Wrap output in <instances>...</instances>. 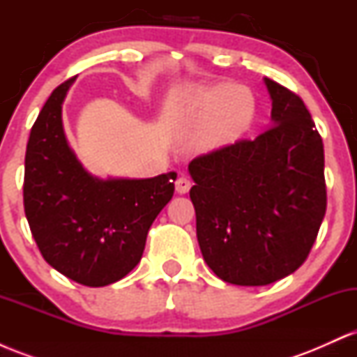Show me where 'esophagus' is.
Wrapping results in <instances>:
<instances>
[{"label":"esophagus","mask_w":357,"mask_h":357,"mask_svg":"<svg viewBox=\"0 0 357 357\" xmlns=\"http://www.w3.org/2000/svg\"><path fill=\"white\" fill-rule=\"evenodd\" d=\"M192 181L188 176H179L178 179H176V191L179 192V195H184V192L190 191Z\"/></svg>","instance_id":"1"}]
</instances>
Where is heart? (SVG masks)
Segmentation results:
<instances>
[{"mask_svg":"<svg viewBox=\"0 0 357 357\" xmlns=\"http://www.w3.org/2000/svg\"><path fill=\"white\" fill-rule=\"evenodd\" d=\"M183 104L192 116H208L202 132L204 147L231 141L247 129L255 114V99L247 87H198L184 97Z\"/></svg>","mask_w":357,"mask_h":357,"instance_id":"1","label":"heart"}]
</instances>
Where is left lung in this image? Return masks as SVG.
Segmentation results:
<instances>
[{
    "label": "left lung",
    "instance_id": "1",
    "mask_svg": "<svg viewBox=\"0 0 357 357\" xmlns=\"http://www.w3.org/2000/svg\"><path fill=\"white\" fill-rule=\"evenodd\" d=\"M272 127L190 162L196 236L221 280L268 285L309 257L326 215L321 134L296 92L265 79Z\"/></svg>",
    "mask_w": 357,
    "mask_h": 357
}]
</instances>
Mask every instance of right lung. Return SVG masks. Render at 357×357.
I'll return each mask as SVG.
<instances>
[{
    "label": "right lung",
    "mask_w": 357,
    "mask_h": 357,
    "mask_svg": "<svg viewBox=\"0 0 357 357\" xmlns=\"http://www.w3.org/2000/svg\"><path fill=\"white\" fill-rule=\"evenodd\" d=\"M73 79L53 90L31 127L24 215L47 264L77 284L104 287L139 264L151 225L173 198L176 173L107 181L90 176L61 126V102Z\"/></svg>",
    "instance_id": "right-lung-1"
}]
</instances>
